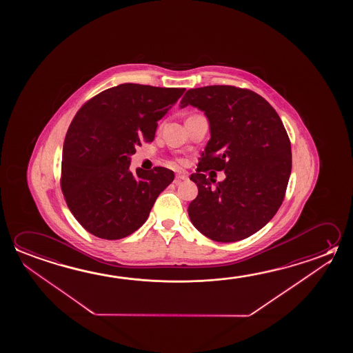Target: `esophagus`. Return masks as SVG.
<instances>
[{
	"label": "esophagus",
	"mask_w": 353,
	"mask_h": 353,
	"mask_svg": "<svg viewBox=\"0 0 353 353\" xmlns=\"http://www.w3.org/2000/svg\"><path fill=\"white\" fill-rule=\"evenodd\" d=\"M187 179H188V174L185 172H179V174H176V177H174V183H179L181 181H185Z\"/></svg>",
	"instance_id": "esophagus-1"
}]
</instances>
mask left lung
<instances>
[{"mask_svg": "<svg viewBox=\"0 0 353 353\" xmlns=\"http://www.w3.org/2000/svg\"><path fill=\"white\" fill-rule=\"evenodd\" d=\"M188 104L210 124V139L191 174L198 196L188 207L190 219L214 241H240L266 225L283 202L292 170L288 134L271 104L248 88H191L181 107ZM208 170H225L227 179L213 186Z\"/></svg>", "mask_w": 353, "mask_h": 353, "instance_id": "1", "label": "left lung"}]
</instances>
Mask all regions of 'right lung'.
I'll return each instance as SVG.
<instances>
[{
  "label": "right lung",
  "mask_w": 353,
  "mask_h": 353,
  "mask_svg": "<svg viewBox=\"0 0 353 353\" xmlns=\"http://www.w3.org/2000/svg\"><path fill=\"white\" fill-rule=\"evenodd\" d=\"M185 88L123 83L82 105L66 133L60 185L70 212L94 236L118 240L144 224L174 179L157 166L129 171L130 155L155 138L157 121Z\"/></svg>",
  "instance_id": "1"
}]
</instances>
